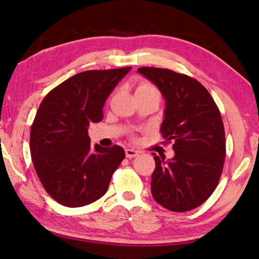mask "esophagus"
I'll return each mask as SVG.
<instances>
[{
  "instance_id": "esophagus-1",
  "label": "esophagus",
  "mask_w": 259,
  "mask_h": 259,
  "mask_svg": "<svg viewBox=\"0 0 259 259\" xmlns=\"http://www.w3.org/2000/svg\"><path fill=\"white\" fill-rule=\"evenodd\" d=\"M137 155H139V152L133 150V148H126L125 150V156L129 157V159H133V157H136Z\"/></svg>"
}]
</instances>
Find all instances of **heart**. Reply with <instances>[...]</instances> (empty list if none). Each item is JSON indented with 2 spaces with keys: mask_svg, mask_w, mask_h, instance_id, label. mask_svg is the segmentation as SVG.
Wrapping results in <instances>:
<instances>
[{
  "mask_svg": "<svg viewBox=\"0 0 259 259\" xmlns=\"http://www.w3.org/2000/svg\"><path fill=\"white\" fill-rule=\"evenodd\" d=\"M137 90H156V89L152 84H150V83L144 82V83H140V84L137 88ZM137 90H136V91H137Z\"/></svg>",
  "mask_w": 259,
  "mask_h": 259,
  "instance_id": "b5f03b06",
  "label": "heart"
}]
</instances>
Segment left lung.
I'll use <instances>...</instances> for the list:
<instances>
[{
  "label": "left lung",
  "instance_id": "1",
  "mask_svg": "<svg viewBox=\"0 0 259 259\" xmlns=\"http://www.w3.org/2000/svg\"><path fill=\"white\" fill-rule=\"evenodd\" d=\"M137 72L159 88L165 100L161 134L172 142L175 156L153 153L155 169L151 191L157 203L176 212L192 210L216 190L225 161V130L221 112L195 78L166 68Z\"/></svg>",
  "mask_w": 259,
  "mask_h": 259
}]
</instances>
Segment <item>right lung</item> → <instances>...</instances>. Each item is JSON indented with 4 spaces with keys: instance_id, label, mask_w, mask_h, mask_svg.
<instances>
[{
    "instance_id": "add662e5",
    "label": "right lung",
    "mask_w": 259,
    "mask_h": 259,
    "mask_svg": "<svg viewBox=\"0 0 259 259\" xmlns=\"http://www.w3.org/2000/svg\"><path fill=\"white\" fill-rule=\"evenodd\" d=\"M131 67L85 71L42 100L30 129V155L45 190L57 202L83 207L107 192L125 157L121 146L90 145L88 128L103 120L104 104Z\"/></svg>"
}]
</instances>
